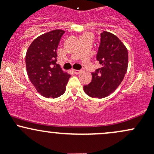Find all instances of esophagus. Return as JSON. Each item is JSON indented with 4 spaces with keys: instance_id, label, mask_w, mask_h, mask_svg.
Here are the masks:
<instances>
[{
    "instance_id": "1",
    "label": "esophagus",
    "mask_w": 154,
    "mask_h": 154,
    "mask_svg": "<svg viewBox=\"0 0 154 154\" xmlns=\"http://www.w3.org/2000/svg\"><path fill=\"white\" fill-rule=\"evenodd\" d=\"M72 72H73L74 74H76V75H78L81 72V70H77V69H73L72 70Z\"/></svg>"
}]
</instances>
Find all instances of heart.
I'll use <instances>...</instances> for the list:
<instances>
[{"label": "heart", "mask_w": 154, "mask_h": 154, "mask_svg": "<svg viewBox=\"0 0 154 154\" xmlns=\"http://www.w3.org/2000/svg\"><path fill=\"white\" fill-rule=\"evenodd\" d=\"M86 36H89V37H91V38H92V35L91 34H85V35H83L82 37H86Z\"/></svg>", "instance_id": "b5f03b06"}]
</instances>
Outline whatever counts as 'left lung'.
I'll return each instance as SVG.
<instances>
[{"label":"left lung","mask_w":154,"mask_h":154,"mask_svg":"<svg viewBox=\"0 0 154 154\" xmlns=\"http://www.w3.org/2000/svg\"><path fill=\"white\" fill-rule=\"evenodd\" d=\"M96 59L101 67L92 73V81L83 87L92 98H103L112 93L122 82L128 66V52L116 35L103 31Z\"/></svg>","instance_id":"left-lung-1"}]
</instances>
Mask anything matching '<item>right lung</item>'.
<instances>
[{"label": "right lung", "instance_id": "add662e5", "mask_svg": "<svg viewBox=\"0 0 154 154\" xmlns=\"http://www.w3.org/2000/svg\"><path fill=\"white\" fill-rule=\"evenodd\" d=\"M65 32L55 29L35 39L26 51L28 77L37 91L45 98H56L66 91L71 75L56 64L58 45Z\"/></svg>", "mask_w": 154, "mask_h": 154}]
</instances>
